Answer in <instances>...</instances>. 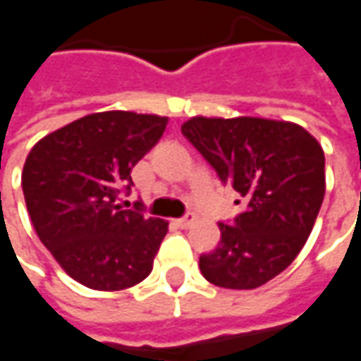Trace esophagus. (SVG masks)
I'll return each instance as SVG.
<instances>
[{"label": "esophagus", "instance_id": "34e87169", "mask_svg": "<svg viewBox=\"0 0 361 361\" xmlns=\"http://www.w3.org/2000/svg\"><path fill=\"white\" fill-rule=\"evenodd\" d=\"M193 222H195V216H193V214H188V216H183V219L176 220V226L181 228V230H185V228L193 226Z\"/></svg>", "mask_w": 361, "mask_h": 361}]
</instances>
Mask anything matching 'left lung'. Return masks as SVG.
Listing matches in <instances>:
<instances>
[{
  "mask_svg": "<svg viewBox=\"0 0 361 361\" xmlns=\"http://www.w3.org/2000/svg\"><path fill=\"white\" fill-rule=\"evenodd\" d=\"M181 133L247 203L234 224L220 222L219 247L201 255L199 269L214 286H263L310 238L325 197V152L302 126L282 119L195 116Z\"/></svg>",
  "mask_w": 361,
  "mask_h": 361,
  "instance_id": "obj_1",
  "label": "left lung"
}]
</instances>
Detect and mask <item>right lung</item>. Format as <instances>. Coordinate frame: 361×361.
<instances>
[{"instance_id": "add662e5", "label": "right lung", "mask_w": 361, "mask_h": 361, "mask_svg": "<svg viewBox=\"0 0 361 361\" xmlns=\"http://www.w3.org/2000/svg\"><path fill=\"white\" fill-rule=\"evenodd\" d=\"M166 116L111 110L46 135L28 152L23 193L40 242L82 286L126 290L152 271L168 222L123 211L119 188L162 137Z\"/></svg>"}]
</instances>
